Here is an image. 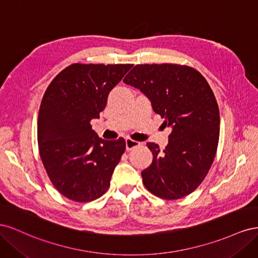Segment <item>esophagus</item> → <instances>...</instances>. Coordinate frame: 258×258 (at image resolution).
<instances>
[{
  "mask_svg": "<svg viewBox=\"0 0 258 258\" xmlns=\"http://www.w3.org/2000/svg\"><path fill=\"white\" fill-rule=\"evenodd\" d=\"M139 145H140V142L134 141V140H131V139H126V150L127 151H131L132 148H135Z\"/></svg>",
  "mask_w": 258,
  "mask_h": 258,
  "instance_id": "34e87169",
  "label": "esophagus"
}]
</instances>
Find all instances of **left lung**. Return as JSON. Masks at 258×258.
Segmentation results:
<instances>
[{
    "instance_id": "obj_1",
    "label": "left lung",
    "mask_w": 258,
    "mask_h": 258,
    "mask_svg": "<svg viewBox=\"0 0 258 258\" xmlns=\"http://www.w3.org/2000/svg\"><path fill=\"white\" fill-rule=\"evenodd\" d=\"M123 83L150 99L171 129L163 151L148 142L151 166L142 171L146 188L157 197L179 199L204 181L220 138V111L214 93L197 70L178 64H138Z\"/></svg>"
}]
</instances>
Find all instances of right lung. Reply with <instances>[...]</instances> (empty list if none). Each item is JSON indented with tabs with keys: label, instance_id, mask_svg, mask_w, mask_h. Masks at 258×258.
<instances>
[{
	"label": "right lung",
	"instance_id": "right-lung-1",
	"mask_svg": "<svg viewBox=\"0 0 258 258\" xmlns=\"http://www.w3.org/2000/svg\"><path fill=\"white\" fill-rule=\"evenodd\" d=\"M131 68L74 63L62 70L44 93L37 119L38 150L51 183L69 199L92 201L110 186L126 142L99 138L90 121L99 118L108 93Z\"/></svg>",
	"mask_w": 258,
	"mask_h": 258
}]
</instances>
